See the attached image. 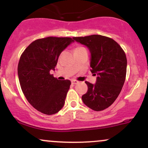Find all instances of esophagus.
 Segmentation results:
<instances>
[{
  "label": "esophagus",
  "mask_w": 148,
  "mask_h": 148,
  "mask_svg": "<svg viewBox=\"0 0 148 148\" xmlns=\"http://www.w3.org/2000/svg\"><path fill=\"white\" fill-rule=\"evenodd\" d=\"M72 84L73 85L77 84H79V81H76V80H72Z\"/></svg>",
  "instance_id": "1"
}]
</instances>
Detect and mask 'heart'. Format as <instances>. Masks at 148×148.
Masks as SVG:
<instances>
[{"label": "heart", "instance_id": "1", "mask_svg": "<svg viewBox=\"0 0 148 148\" xmlns=\"http://www.w3.org/2000/svg\"><path fill=\"white\" fill-rule=\"evenodd\" d=\"M84 49V47H78L75 49V50H78V49Z\"/></svg>", "mask_w": 148, "mask_h": 148}]
</instances>
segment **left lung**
<instances>
[{"label":"left lung","mask_w":148,"mask_h":148,"mask_svg":"<svg viewBox=\"0 0 148 148\" xmlns=\"http://www.w3.org/2000/svg\"><path fill=\"white\" fill-rule=\"evenodd\" d=\"M87 47L90 52L91 72L97 75L95 84L86 81L88 92L82 96L84 103L96 111L109 107L117 99L125 83L127 58L113 39L99 35L73 37Z\"/></svg>","instance_id":"obj_1"}]
</instances>
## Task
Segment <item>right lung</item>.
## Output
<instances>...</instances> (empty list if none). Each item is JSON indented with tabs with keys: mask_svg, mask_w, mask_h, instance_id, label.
Instances as JSON below:
<instances>
[{
	"mask_svg": "<svg viewBox=\"0 0 148 148\" xmlns=\"http://www.w3.org/2000/svg\"><path fill=\"white\" fill-rule=\"evenodd\" d=\"M74 41L71 37H48L32 42L25 49L18 64L20 86L28 101L46 115L58 112L64 104L71 81L54 78L59 56Z\"/></svg>",
	"mask_w": 148,
	"mask_h": 148,
	"instance_id": "obj_1",
	"label": "right lung"
}]
</instances>
